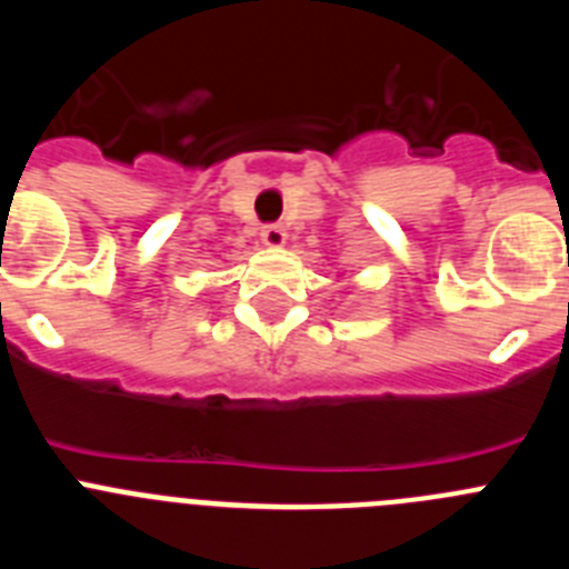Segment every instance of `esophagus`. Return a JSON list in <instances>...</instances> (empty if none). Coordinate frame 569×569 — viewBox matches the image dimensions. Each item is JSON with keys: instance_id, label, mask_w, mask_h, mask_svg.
<instances>
[{"instance_id": "esophagus-1", "label": "esophagus", "mask_w": 569, "mask_h": 569, "mask_svg": "<svg viewBox=\"0 0 569 569\" xmlns=\"http://www.w3.org/2000/svg\"><path fill=\"white\" fill-rule=\"evenodd\" d=\"M259 237H262L264 248H273L276 250V248H281V244H284V239H288V231H284V228H281V226H264Z\"/></svg>"}]
</instances>
